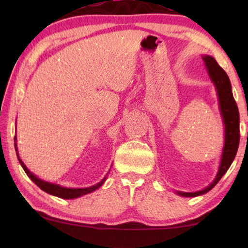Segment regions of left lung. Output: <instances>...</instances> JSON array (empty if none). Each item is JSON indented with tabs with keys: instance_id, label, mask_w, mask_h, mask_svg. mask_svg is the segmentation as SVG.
I'll list each match as a JSON object with an SVG mask.
<instances>
[{
	"instance_id": "8db88e82",
	"label": "left lung",
	"mask_w": 248,
	"mask_h": 248,
	"mask_svg": "<svg viewBox=\"0 0 248 248\" xmlns=\"http://www.w3.org/2000/svg\"><path fill=\"white\" fill-rule=\"evenodd\" d=\"M202 59L209 77L216 86L217 97H219L220 112L224 124V146L222 150L219 170H217L215 180L202 190L196 192L177 191V195L183 197H197L207 194L208 191L211 190L219 183L226 170L230 169L235 155H236L238 144H240V112H238L236 102L233 97L230 78L225 71L217 64V62L211 56H203Z\"/></svg>"
}]
</instances>
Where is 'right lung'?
Listing matches in <instances>:
<instances>
[{"mask_svg":"<svg viewBox=\"0 0 248 248\" xmlns=\"http://www.w3.org/2000/svg\"><path fill=\"white\" fill-rule=\"evenodd\" d=\"M16 136L14 138V141H15V151H16V154H17V157H18V161L20 163V165L25 170V173L27 174V176L29 178H31L33 183H35L37 186H38L41 190H44L46 192H48V194L52 195V196H56L59 197V198H62V199H74V198H78V197L84 196V195H87L90 194V192H93L96 189H98V188L102 186V185L105 183V180H106L107 176H105V177L100 180L99 183H97L94 186H91V187H87V188H66V187H62L60 185L58 184H52V183H48V182H45V180H41L40 178L37 177L36 175H33L31 170H29L26 165L24 164L22 159L19 158V155H18V150H17V143H16Z\"/></svg>","mask_w":248,"mask_h":248,"instance_id":"1","label":"right lung"}]
</instances>
